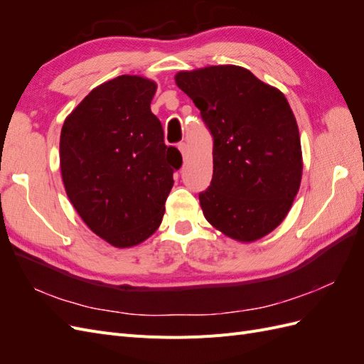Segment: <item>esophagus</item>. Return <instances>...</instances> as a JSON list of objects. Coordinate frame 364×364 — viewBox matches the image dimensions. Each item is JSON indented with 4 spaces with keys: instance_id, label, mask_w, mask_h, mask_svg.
<instances>
[{
    "instance_id": "34e87169",
    "label": "esophagus",
    "mask_w": 364,
    "mask_h": 364,
    "mask_svg": "<svg viewBox=\"0 0 364 364\" xmlns=\"http://www.w3.org/2000/svg\"><path fill=\"white\" fill-rule=\"evenodd\" d=\"M179 150H181V153H182V156H183V158L188 156V146H186L185 142H181V144H179Z\"/></svg>"
}]
</instances>
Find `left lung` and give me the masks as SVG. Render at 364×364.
Masks as SVG:
<instances>
[{
  "label": "left lung",
  "instance_id": "left-lung-1",
  "mask_svg": "<svg viewBox=\"0 0 364 364\" xmlns=\"http://www.w3.org/2000/svg\"><path fill=\"white\" fill-rule=\"evenodd\" d=\"M214 138L211 185L199 194L203 215L238 241L281 225L299 191V129L285 95L249 70L218 65L176 74Z\"/></svg>",
  "mask_w": 364,
  "mask_h": 364
}]
</instances>
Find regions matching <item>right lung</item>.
Returning a JSON list of instances; mask_svg holds the SVG:
<instances>
[{
    "label": "right lung",
    "mask_w": 364,
    "mask_h": 364,
    "mask_svg": "<svg viewBox=\"0 0 364 364\" xmlns=\"http://www.w3.org/2000/svg\"><path fill=\"white\" fill-rule=\"evenodd\" d=\"M155 92V82L119 75L87 94L62 127L65 191L87 228L115 247L139 245L159 228L182 165L150 111Z\"/></svg>",
    "instance_id": "obj_1"
}]
</instances>
